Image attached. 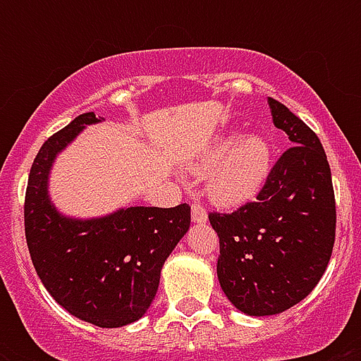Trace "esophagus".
I'll list each match as a JSON object with an SVG mask.
<instances>
[{
	"label": "esophagus",
	"instance_id": "esophagus-1",
	"mask_svg": "<svg viewBox=\"0 0 361 361\" xmlns=\"http://www.w3.org/2000/svg\"><path fill=\"white\" fill-rule=\"evenodd\" d=\"M191 219L195 225H206L208 223V214L200 204H192L191 206Z\"/></svg>",
	"mask_w": 361,
	"mask_h": 361
}]
</instances>
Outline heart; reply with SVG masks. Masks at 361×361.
Returning <instances> with one entry per match:
<instances>
[{"label": "heart", "instance_id": "heart-1", "mask_svg": "<svg viewBox=\"0 0 361 361\" xmlns=\"http://www.w3.org/2000/svg\"><path fill=\"white\" fill-rule=\"evenodd\" d=\"M208 174L206 195L215 206L240 208L264 189L274 170V146L262 135H241L231 130L217 136L195 164Z\"/></svg>", "mask_w": 361, "mask_h": 361}]
</instances>
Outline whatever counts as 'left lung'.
<instances>
[{"label":"left lung","mask_w":361,"mask_h":361,"mask_svg":"<svg viewBox=\"0 0 361 361\" xmlns=\"http://www.w3.org/2000/svg\"><path fill=\"white\" fill-rule=\"evenodd\" d=\"M271 120L288 147L257 202L228 215L209 214L219 236L217 277L225 296L249 317L279 314L319 285L336 240L331 170L319 136L269 97Z\"/></svg>","instance_id":"1"}]
</instances>
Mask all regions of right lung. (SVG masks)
Returning a JSON list of instances; mask_svg holds the SVG:
<instances>
[{"instance_id": "right-lung-1", "label": "right lung", "mask_w": 361, "mask_h": 361, "mask_svg": "<svg viewBox=\"0 0 361 361\" xmlns=\"http://www.w3.org/2000/svg\"><path fill=\"white\" fill-rule=\"evenodd\" d=\"M82 114L50 136L31 164L25 191V240L48 294L76 319L120 328L142 319L155 300L164 260L185 236L191 208L130 206L101 217H71L50 198L56 159L87 125Z\"/></svg>"}]
</instances>
